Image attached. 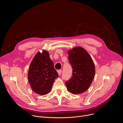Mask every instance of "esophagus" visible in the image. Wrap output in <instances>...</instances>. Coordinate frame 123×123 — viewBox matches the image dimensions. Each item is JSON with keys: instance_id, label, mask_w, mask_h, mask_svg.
<instances>
[{"instance_id": "1", "label": "esophagus", "mask_w": 123, "mask_h": 123, "mask_svg": "<svg viewBox=\"0 0 123 123\" xmlns=\"http://www.w3.org/2000/svg\"><path fill=\"white\" fill-rule=\"evenodd\" d=\"M57 73H58L59 75H60L61 73H62V71H61V70H58V71H57Z\"/></svg>"}]
</instances>
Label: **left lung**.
<instances>
[{
  "mask_svg": "<svg viewBox=\"0 0 123 123\" xmlns=\"http://www.w3.org/2000/svg\"><path fill=\"white\" fill-rule=\"evenodd\" d=\"M68 54L73 70L72 77L65 83L67 88L73 94L82 93L89 89L94 78V64L89 54L81 47L68 50Z\"/></svg>",
  "mask_w": 123,
  "mask_h": 123,
  "instance_id": "left-lung-1",
  "label": "left lung"
}]
</instances>
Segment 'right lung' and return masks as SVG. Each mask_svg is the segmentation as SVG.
<instances>
[{
    "mask_svg": "<svg viewBox=\"0 0 123 123\" xmlns=\"http://www.w3.org/2000/svg\"><path fill=\"white\" fill-rule=\"evenodd\" d=\"M58 77L49 51L43 49L42 52H38L30 64L28 74V81L32 90L41 95L49 93Z\"/></svg>",
    "mask_w": 123,
    "mask_h": 123,
    "instance_id": "1",
    "label": "right lung"
}]
</instances>
